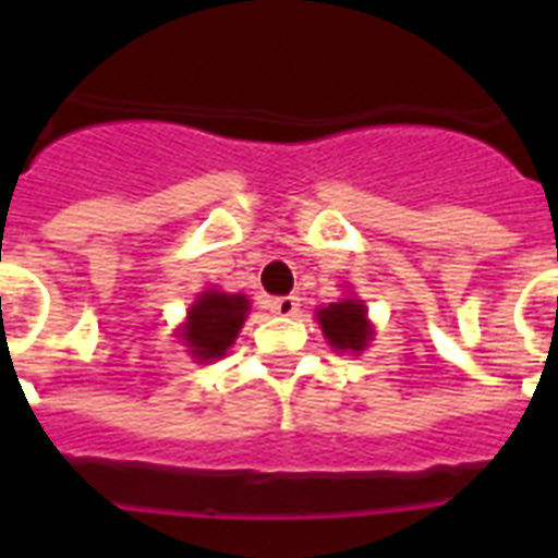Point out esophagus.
Here are the masks:
<instances>
[{"label":"esophagus","mask_w":558,"mask_h":558,"mask_svg":"<svg viewBox=\"0 0 558 558\" xmlns=\"http://www.w3.org/2000/svg\"><path fill=\"white\" fill-rule=\"evenodd\" d=\"M271 313L280 315V318H292L301 306V298L298 295H283V298H271Z\"/></svg>","instance_id":"obj_1"}]
</instances>
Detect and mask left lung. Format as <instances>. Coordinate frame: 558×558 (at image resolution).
Segmentation results:
<instances>
[{"label":"left lung","instance_id":"left-lung-1","mask_svg":"<svg viewBox=\"0 0 558 558\" xmlns=\"http://www.w3.org/2000/svg\"><path fill=\"white\" fill-rule=\"evenodd\" d=\"M318 324H322L324 339L330 341V348L341 350V353H362L367 341L373 339V324L367 322L365 301H359L356 295L322 306Z\"/></svg>","mask_w":558,"mask_h":558}]
</instances>
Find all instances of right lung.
<instances>
[{
    "instance_id": "obj_1",
    "label": "right lung",
    "mask_w": 558,
    "mask_h": 558,
    "mask_svg": "<svg viewBox=\"0 0 558 558\" xmlns=\"http://www.w3.org/2000/svg\"><path fill=\"white\" fill-rule=\"evenodd\" d=\"M245 315H248V298L245 295L205 289L187 310V322L182 324L179 339L185 341L187 353L196 362H214V359L226 356V350L234 344Z\"/></svg>"
}]
</instances>
